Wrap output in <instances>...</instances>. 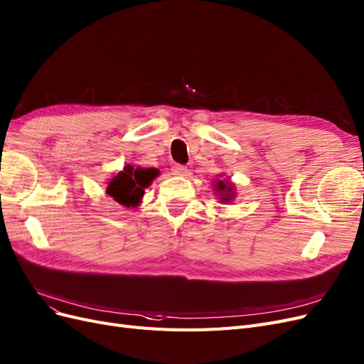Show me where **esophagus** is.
<instances>
[{
	"label": "esophagus",
	"mask_w": 364,
	"mask_h": 364,
	"mask_svg": "<svg viewBox=\"0 0 364 364\" xmlns=\"http://www.w3.org/2000/svg\"><path fill=\"white\" fill-rule=\"evenodd\" d=\"M171 173L174 174V176H188V168L185 166H173L171 168Z\"/></svg>",
	"instance_id": "esophagus-1"
}]
</instances>
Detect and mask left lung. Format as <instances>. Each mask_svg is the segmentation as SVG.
Returning <instances> with one entry per match:
<instances>
[{"label": "left lung", "mask_w": 364, "mask_h": 364, "mask_svg": "<svg viewBox=\"0 0 364 364\" xmlns=\"http://www.w3.org/2000/svg\"><path fill=\"white\" fill-rule=\"evenodd\" d=\"M221 176H223V174H221ZM212 186H214V194L218 197V200L223 205L232 203L235 200L236 190H235L233 182L229 178L215 179L214 183H212Z\"/></svg>", "instance_id": "8db88e82"}]
</instances>
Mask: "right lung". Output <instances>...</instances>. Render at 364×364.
Segmentation results:
<instances>
[{
  "label": "right lung",
  "instance_id": "right-lung-1",
  "mask_svg": "<svg viewBox=\"0 0 364 364\" xmlns=\"http://www.w3.org/2000/svg\"><path fill=\"white\" fill-rule=\"evenodd\" d=\"M158 174L159 171L156 168H143L128 164L114 176L108 178L105 193L112 198V202L123 208H136L140 206L144 197V190L150 186Z\"/></svg>",
  "mask_w": 364,
  "mask_h": 364
}]
</instances>
